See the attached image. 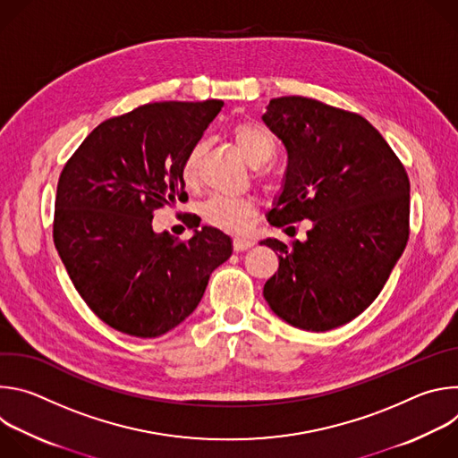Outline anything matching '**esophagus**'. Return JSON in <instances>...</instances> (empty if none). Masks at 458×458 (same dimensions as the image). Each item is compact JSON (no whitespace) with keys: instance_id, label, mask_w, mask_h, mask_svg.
<instances>
[{"instance_id":"esophagus-1","label":"esophagus","mask_w":458,"mask_h":458,"mask_svg":"<svg viewBox=\"0 0 458 458\" xmlns=\"http://www.w3.org/2000/svg\"><path fill=\"white\" fill-rule=\"evenodd\" d=\"M253 246V241L251 239H246V237H237L233 239V251H244L248 248Z\"/></svg>"}]
</instances>
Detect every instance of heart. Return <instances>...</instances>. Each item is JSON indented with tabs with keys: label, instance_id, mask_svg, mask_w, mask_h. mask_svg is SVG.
Wrapping results in <instances>:
<instances>
[{
	"label": "heart",
	"instance_id": "1",
	"mask_svg": "<svg viewBox=\"0 0 458 458\" xmlns=\"http://www.w3.org/2000/svg\"><path fill=\"white\" fill-rule=\"evenodd\" d=\"M230 136L233 147L237 148L239 156L251 166L260 168L265 166L276 152V143L272 134L265 126L253 121H239L232 126ZM205 156V143H195L188 154L184 156L181 166V177L186 186H195L199 179V166ZM203 219L226 233H244L255 221L257 208L251 199H226V198H214L207 201L201 210Z\"/></svg>",
	"mask_w": 458,
	"mask_h": 458
}]
</instances>
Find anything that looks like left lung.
<instances>
[{"label":"left lung","mask_w":458,"mask_h":458,"mask_svg":"<svg viewBox=\"0 0 458 458\" xmlns=\"http://www.w3.org/2000/svg\"><path fill=\"white\" fill-rule=\"evenodd\" d=\"M263 121L288 152L283 191L268 216L277 228L311 221L306 241L260 244L279 257L263 295L306 332L353 320L380 293L410 237V179L362 115L311 98L270 101Z\"/></svg>","instance_id":"left-lung-1"}]
</instances>
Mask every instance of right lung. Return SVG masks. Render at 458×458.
Masks as SVG:
<instances>
[{
    "label": "right lung",
    "mask_w": 458,
    "mask_h": 458,
    "mask_svg": "<svg viewBox=\"0 0 458 458\" xmlns=\"http://www.w3.org/2000/svg\"><path fill=\"white\" fill-rule=\"evenodd\" d=\"M223 105L138 106L98 124L63 166L55 250L89 308L121 334L154 339L175 328L232 255L217 228L193 230L188 241L152 228L154 210L186 198L184 156Z\"/></svg>",
    "instance_id": "obj_1"
}]
</instances>
